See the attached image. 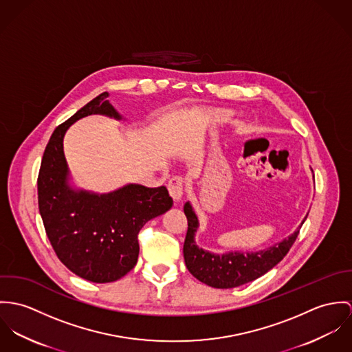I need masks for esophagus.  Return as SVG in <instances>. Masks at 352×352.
Wrapping results in <instances>:
<instances>
[{
	"label": "esophagus",
	"mask_w": 352,
	"mask_h": 352,
	"mask_svg": "<svg viewBox=\"0 0 352 352\" xmlns=\"http://www.w3.org/2000/svg\"><path fill=\"white\" fill-rule=\"evenodd\" d=\"M167 189H168V193L173 197V199L175 202H178L182 195H184V181L181 177H173L170 181H168V185H167Z\"/></svg>",
	"instance_id": "obj_1"
}]
</instances>
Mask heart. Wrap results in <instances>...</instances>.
I'll use <instances>...</instances> for the list:
<instances>
[{"label": "heart", "instance_id": "heart-1", "mask_svg": "<svg viewBox=\"0 0 352 352\" xmlns=\"http://www.w3.org/2000/svg\"><path fill=\"white\" fill-rule=\"evenodd\" d=\"M220 118H221L223 121H227V120H230V118H231V113L224 111V112H221V113H220Z\"/></svg>", "mask_w": 352, "mask_h": 352}]
</instances>
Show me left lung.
<instances>
[{"mask_svg":"<svg viewBox=\"0 0 352 352\" xmlns=\"http://www.w3.org/2000/svg\"><path fill=\"white\" fill-rule=\"evenodd\" d=\"M184 212L188 219V234L184 244L185 265L189 273L198 280L216 289L237 287L270 272L289 252L307 220L305 217L297 231L269 248L250 252L230 251L214 254L198 247L195 243V232L199 223L189 201L184 205Z\"/></svg>","mask_w":352,"mask_h":352,"instance_id":"1","label":"left lung"}]
</instances>
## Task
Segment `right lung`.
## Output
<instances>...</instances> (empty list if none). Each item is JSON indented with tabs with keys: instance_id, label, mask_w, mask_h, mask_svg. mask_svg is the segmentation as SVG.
<instances>
[{
	"instance_id": "right-lung-1",
	"label": "right lung",
	"mask_w": 352,
	"mask_h": 352,
	"mask_svg": "<svg viewBox=\"0 0 352 352\" xmlns=\"http://www.w3.org/2000/svg\"><path fill=\"white\" fill-rule=\"evenodd\" d=\"M108 97L107 91L101 93L55 128L38 178L40 216L56 256L70 272L96 283L129 273L139 256V231L173 206L164 186L128 184L98 195L70 185L63 138L77 120L90 115L121 120Z\"/></svg>"
}]
</instances>
